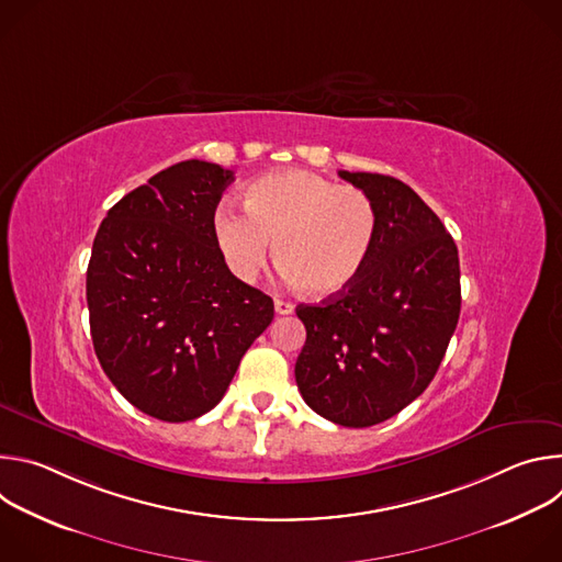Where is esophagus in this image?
<instances>
[{
    "instance_id": "1",
    "label": "esophagus",
    "mask_w": 562,
    "mask_h": 562,
    "mask_svg": "<svg viewBox=\"0 0 562 562\" xmlns=\"http://www.w3.org/2000/svg\"><path fill=\"white\" fill-rule=\"evenodd\" d=\"M293 304L291 302H284V300H276V313L278 315H289V313H293Z\"/></svg>"
}]
</instances>
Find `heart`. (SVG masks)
<instances>
[{
  "mask_svg": "<svg viewBox=\"0 0 562 562\" xmlns=\"http://www.w3.org/2000/svg\"><path fill=\"white\" fill-rule=\"evenodd\" d=\"M245 211L220 204L211 217L213 243L243 282H254L273 260L286 282L311 297L347 291L362 273L375 235L378 209L356 187H340L304 169H284L245 189Z\"/></svg>",
  "mask_w": 562,
  "mask_h": 562,
  "instance_id": "1",
  "label": "heart"
}]
</instances>
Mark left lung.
<instances>
[{
  "mask_svg": "<svg viewBox=\"0 0 562 562\" xmlns=\"http://www.w3.org/2000/svg\"><path fill=\"white\" fill-rule=\"evenodd\" d=\"M338 176L378 209V235L356 282L295 308L306 342L295 362L304 403L342 427L403 412L434 380L460 315L453 237L420 195L391 176Z\"/></svg>",
  "mask_w": 562,
  "mask_h": 562,
  "instance_id": "1",
  "label": "left lung"
}]
</instances>
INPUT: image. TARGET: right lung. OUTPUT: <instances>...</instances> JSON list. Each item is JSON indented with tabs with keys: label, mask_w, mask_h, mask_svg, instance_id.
<instances>
[{
	"label": "right lung",
	"mask_w": 562,
	"mask_h": 562,
	"mask_svg": "<svg viewBox=\"0 0 562 562\" xmlns=\"http://www.w3.org/2000/svg\"><path fill=\"white\" fill-rule=\"evenodd\" d=\"M233 180L187 159L126 193L95 235L93 347L115 389L157 420L211 412L273 319V300L237 280L213 243L211 217Z\"/></svg>",
	"instance_id": "right-lung-1"
}]
</instances>
